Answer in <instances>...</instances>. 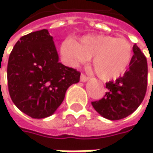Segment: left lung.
I'll return each mask as SVG.
<instances>
[{"instance_id": "left-lung-1", "label": "left lung", "mask_w": 153, "mask_h": 153, "mask_svg": "<svg viewBox=\"0 0 153 153\" xmlns=\"http://www.w3.org/2000/svg\"><path fill=\"white\" fill-rule=\"evenodd\" d=\"M7 80L10 96L32 118L53 115L68 88L80 81V73L64 66L47 29L24 36L9 56Z\"/></svg>"}]
</instances>
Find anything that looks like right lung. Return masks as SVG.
I'll use <instances>...</instances> for the list:
<instances>
[{
  "mask_svg": "<svg viewBox=\"0 0 153 153\" xmlns=\"http://www.w3.org/2000/svg\"><path fill=\"white\" fill-rule=\"evenodd\" d=\"M133 56L129 68L123 77L105 83L107 92L99 101L93 102L94 108L103 117L119 120L127 117L139 107L143 101L147 83V59L137 45L133 46Z\"/></svg>",
  "mask_w": 153,
  "mask_h": 153,
  "instance_id": "add662e5",
  "label": "right lung"
}]
</instances>
